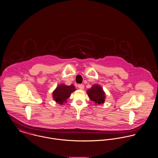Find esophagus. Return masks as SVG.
Listing matches in <instances>:
<instances>
[{"label":"esophagus","mask_w":158,"mask_h":158,"mask_svg":"<svg viewBox=\"0 0 158 158\" xmlns=\"http://www.w3.org/2000/svg\"><path fill=\"white\" fill-rule=\"evenodd\" d=\"M78 87L80 89H83L84 88V85L83 84H79L78 85Z\"/></svg>","instance_id":"esophagus-1"}]
</instances>
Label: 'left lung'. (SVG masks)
<instances>
[{
    "mask_svg": "<svg viewBox=\"0 0 158 158\" xmlns=\"http://www.w3.org/2000/svg\"><path fill=\"white\" fill-rule=\"evenodd\" d=\"M87 93L89 99L96 104L100 105L104 103L105 93L100 85H93L92 87L88 89Z\"/></svg>",
    "mask_w": 158,
    "mask_h": 158,
    "instance_id": "8db88e82",
    "label": "left lung"
}]
</instances>
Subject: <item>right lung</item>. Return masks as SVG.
Masks as SVG:
<instances>
[{"label":"right lung","mask_w":158,"mask_h":158,"mask_svg":"<svg viewBox=\"0 0 158 158\" xmlns=\"http://www.w3.org/2000/svg\"><path fill=\"white\" fill-rule=\"evenodd\" d=\"M76 90L73 85H66L60 84L58 85L53 92V99L59 104L67 102V99L70 98L71 93Z\"/></svg>","instance_id":"obj_1"}]
</instances>
